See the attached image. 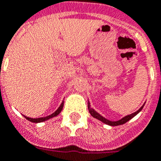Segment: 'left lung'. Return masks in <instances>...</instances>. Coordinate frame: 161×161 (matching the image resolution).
<instances>
[{"label":"left lung","mask_w":161,"mask_h":161,"mask_svg":"<svg viewBox=\"0 0 161 161\" xmlns=\"http://www.w3.org/2000/svg\"><path fill=\"white\" fill-rule=\"evenodd\" d=\"M143 105H144V104H143V105L141 106L140 109H138L137 111H135L134 113H132V114H130V115H127V116H124L123 118H121V120L113 121H110V120H108V119L105 118V117H103L101 115H100V114L98 113L97 111H95V110H94V109L91 107L90 103L88 102V108H89V113L91 114V116H93V117H94V118L98 119V120H100V121H101L102 122H104L105 124L110 125V126H119V125H122V124H124V123H126L127 121H128L129 120H131L132 117H134V116H136L137 114H138L139 112H140L141 110H142V109H143Z\"/></svg>","instance_id":"1"}]
</instances>
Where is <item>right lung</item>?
<instances>
[{"instance_id":"1","label":"right lung","mask_w":161,"mask_h":161,"mask_svg":"<svg viewBox=\"0 0 161 161\" xmlns=\"http://www.w3.org/2000/svg\"><path fill=\"white\" fill-rule=\"evenodd\" d=\"M63 105H64V101H62V103L61 104V105L59 106L58 109H57V110H56V111L54 112V113H52L51 115H50V116H45V117H40V118H30V117H28V116H24V117H25L27 120H29V121H32V122H35V123L47 121V120H49V119L52 118V117H55V116H56L57 115H59V114H60V112L61 111V110H62V108H63Z\"/></svg>"}]
</instances>
